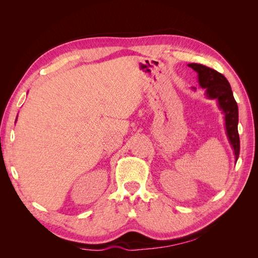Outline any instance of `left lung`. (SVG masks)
Instances as JSON below:
<instances>
[{
	"instance_id": "obj_1",
	"label": "left lung",
	"mask_w": 258,
	"mask_h": 258,
	"mask_svg": "<svg viewBox=\"0 0 258 258\" xmlns=\"http://www.w3.org/2000/svg\"><path fill=\"white\" fill-rule=\"evenodd\" d=\"M189 68L198 73V82L202 88H206V96L209 99H216L218 107L225 115V127L229 143L235 153L236 161L240 153V139L238 134V105L233 98L231 87L226 77L214 69L198 63H189Z\"/></svg>"
}]
</instances>
